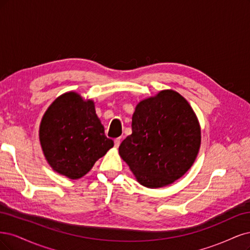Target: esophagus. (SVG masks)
I'll use <instances>...</instances> for the list:
<instances>
[{"instance_id":"1","label":"esophagus","mask_w":250,"mask_h":250,"mask_svg":"<svg viewBox=\"0 0 250 250\" xmlns=\"http://www.w3.org/2000/svg\"><path fill=\"white\" fill-rule=\"evenodd\" d=\"M120 141H122V139H120V138H116V139L114 140V144H115V147H118V146H119V144H120Z\"/></svg>"}]
</instances>
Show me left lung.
Returning <instances> with one entry per match:
<instances>
[{"instance_id": "8db88e82", "label": "left lung", "mask_w": 250, "mask_h": 250, "mask_svg": "<svg viewBox=\"0 0 250 250\" xmlns=\"http://www.w3.org/2000/svg\"><path fill=\"white\" fill-rule=\"evenodd\" d=\"M199 146L200 127L190 104L178 92L163 90L137 104L132 135L119 155L141 185L159 188L187 172Z\"/></svg>"}]
</instances>
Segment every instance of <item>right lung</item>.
Returning a JSON list of instances; mask_svg holds the SVG:
<instances>
[{
  "mask_svg": "<svg viewBox=\"0 0 250 250\" xmlns=\"http://www.w3.org/2000/svg\"><path fill=\"white\" fill-rule=\"evenodd\" d=\"M39 138L52 168L71 180L82 178L114 146L104 135L93 102L75 92L59 96L46 110Z\"/></svg>",
  "mask_w": 250,
  "mask_h": 250,
  "instance_id": "add662e5",
  "label": "right lung"
}]
</instances>
